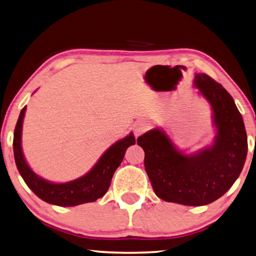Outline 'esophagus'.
<instances>
[{"mask_svg": "<svg viewBox=\"0 0 256 256\" xmlns=\"http://www.w3.org/2000/svg\"><path fill=\"white\" fill-rule=\"evenodd\" d=\"M148 124H147V121L145 120H140L137 121V124H135V127H134V132H135V136L138 137L140 136L142 134H144L147 129H148Z\"/></svg>", "mask_w": 256, "mask_h": 256, "instance_id": "obj_1", "label": "esophagus"}]
</instances>
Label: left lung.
Wrapping results in <instances>:
<instances>
[{
	"label": "left lung",
	"mask_w": 256,
	"mask_h": 256,
	"mask_svg": "<svg viewBox=\"0 0 256 256\" xmlns=\"http://www.w3.org/2000/svg\"><path fill=\"white\" fill-rule=\"evenodd\" d=\"M194 85L214 111L217 137L212 147L184 155L158 129L137 138L155 194L184 206H204L225 194L240 176L248 155L244 121L230 94L204 73L196 75Z\"/></svg>",
	"instance_id": "8db88e82"
}]
</instances>
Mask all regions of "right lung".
<instances>
[{"instance_id": "obj_1", "label": "right lung", "mask_w": 256, "mask_h": 256, "mask_svg": "<svg viewBox=\"0 0 256 256\" xmlns=\"http://www.w3.org/2000/svg\"><path fill=\"white\" fill-rule=\"evenodd\" d=\"M24 112L26 106L21 110L16 124L14 136H13V153H14L18 171L31 191L46 202L60 207H72V206L93 202L104 196L109 189L114 173L122 162L124 152L129 146L136 142L132 134L112 145L101 156L91 171L84 176L66 183H52L34 174L28 166L22 154L21 130Z\"/></svg>"}]
</instances>
